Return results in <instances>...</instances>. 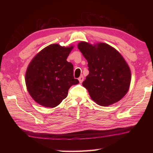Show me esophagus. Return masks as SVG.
I'll use <instances>...</instances> for the list:
<instances>
[{
	"label": "esophagus",
	"instance_id": "obj_1",
	"mask_svg": "<svg viewBox=\"0 0 153 153\" xmlns=\"http://www.w3.org/2000/svg\"><path fill=\"white\" fill-rule=\"evenodd\" d=\"M78 80H79V83H82L83 82V80H84V77H83V76H80L79 77V79H78Z\"/></svg>",
	"mask_w": 153,
	"mask_h": 153
}]
</instances>
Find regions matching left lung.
Masks as SVG:
<instances>
[{
  "label": "left lung",
  "instance_id": "8db88e82",
  "mask_svg": "<svg viewBox=\"0 0 153 153\" xmlns=\"http://www.w3.org/2000/svg\"><path fill=\"white\" fill-rule=\"evenodd\" d=\"M77 47L88 62L89 74L82 84L91 99L103 106L121 100L129 90L131 71L119 52L103 43L82 41Z\"/></svg>",
  "mask_w": 153,
  "mask_h": 153
}]
</instances>
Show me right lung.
Wrapping results in <instances>:
<instances>
[{
	"instance_id": "1",
	"label": "right lung",
	"mask_w": 153,
	"mask_h": 153,
	"mask_svg": "<svg viewBox=\"0 0 153 153\" xmlns=\"http://www.w3.org/2000/svg\"><path fill=\"white\" fill-rule=\"evenodd\" d=\"M73 47L51 45L41 51L29 64L25 84L35 102L54 108L68 96V89L79 83L74 77V66L66 60Z\"/></svg>"
}]
</instances>
